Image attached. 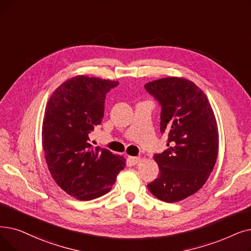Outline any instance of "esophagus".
<instances>
[{
    "instance_id": "34e87169",
    "label": "esophagus",
    "mask_w": 251,
    "mask_h": 251,
    "mask_svg": "<svg viewBox=\"0 0 251 251\" xmlns=\"http://www.w3.org/2000/svg\"><path fill=\"white\" fill-rule=\"evenodd\" d=\"M128 160H129L130 163H131L132 165H136L137 163L140 161V157H131V156H129Z\"/></svg>"
}]
</instances>
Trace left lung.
Segmentation results:
<instances>
[{
  "mask_svg": "<svg viewBox=\"0 0 251 251\" xmlns=\"http://www.w3.org/2000/svg\"><path fill=\"white\" fill-rule=\"evenodd\" d=\"M145 88L161 105L160 131L168 135V149L154 155L160 173L148 188L162 201L178 202L197 193L215 165L216 120L206 95L192 81L163 78Z\"/></svg>",
  "mask_w": 251,
  "mask_h": 251,
  "instance_id": "left-lung-1",
  "label": "left lung"
}]
</instances>
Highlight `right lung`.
Segmentation results:
<instances>
[{
    "label": "right lung",
    "instance_id": "obj_1",
    "mask_svg": "<svg viewBox=\"0 0 251 251\" xmlns=\"http://www.w3.org/2000/svg\"><path fill=\"white\" fill-rule=\"evenodd\" d=\"M118 85L77 75L62 83L46 105L42 140L48 168L64 192L82 201L110 192L126 165L122 156L93 149L89 138L102 121L106 93Z\"/></svg>",
    "mask_w": 251,
    "mask_h": 251
}]
</instances>
